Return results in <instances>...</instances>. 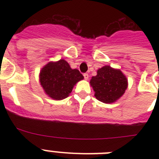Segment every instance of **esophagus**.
Returning <instances> with one entry per match:
<instances>
[{
    "label": "esophagus",
    "instance_id": "34e87169",
    "mask_svg": "<svg viewBox=\"0 0 159 159\" xmlns=\"http://www.w3.org/2000/svg\"><path fill=\"white\" fill-rule=\"evenodd\" d=\"M84 79H85V80H88V77H89V75H88V73H84Z\"/></svg>",
    "mask_w": 159,
    "mask_h": 159
}]
</instances>
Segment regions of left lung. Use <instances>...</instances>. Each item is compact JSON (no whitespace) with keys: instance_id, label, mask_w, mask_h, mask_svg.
<instances>
[{"instance_id":"8db88e82","label":"left lung","mask_w":159,"mask_h":159,"mask_svg":"<svg viewBox=\"0 0 159 159\" xmlns=\"http://www.w3.org/2000/svg\"><path fill=\"white\" fill-rule=\"evenodd\" d=\"M98 100L105 103L116 102L127 88V80L120 70L104 66L97 71V75L90 80Z\"/></svg>"}]
</instances>
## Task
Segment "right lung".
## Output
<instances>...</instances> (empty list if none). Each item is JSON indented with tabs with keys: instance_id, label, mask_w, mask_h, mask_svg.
Instances as JSON below:
<instances>
[{
	"instance_id": "add662e5",
	"label": "right lung",
	"mask_w": 159,
	"mask_h": 159,
	"mask_svg": "<svg viewBox=\"0 0 159 159\" xmlns=\"http://www.w3.org/2000/svg\"><path fill=\"white\" fill-rule=\"evenodd\" d=\"M84 79L77 69L71 68L64 60L49 62L40 71V82L45 93L52 99L61 100L67 98L75 84Z\"/></svg>"
}]
</instances>
